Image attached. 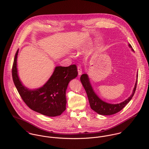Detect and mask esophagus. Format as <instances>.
<instances>
[{
	"instance_id": "1",
	"label": "esophagus",
	"mask_w": 149,
	"mask_h": 149,
	"mask_svg": "<svg viewBox=\"0 0 149 149\" xmlns=\"http://www.w3.org/2000/svg\"><path fill=\"white\" fill-rule=\"evenodd\" d=\"M77 71H78L79 75H81L82 74V69L80 65H77Z\"/></svg>"
}]
</instances>
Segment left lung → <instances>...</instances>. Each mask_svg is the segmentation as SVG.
I'll list each match as a JSON object with an SVG mask.
<instances>
[{
    "label": "left lung",
    "mask_w": 149,
    "mask_h": 149,
    "mask_svg": "<svg viewBox=\"0 0 149 149\" xmlns=\"http://www.w3.org/2000/svg\"><path fill=\"white\" fill-rule=\"evenodd\" d=\"M129 46L131 48H132V46H131L130 44H129ZM132 50H134L132 49ZM137 77H138V74H137ZM80 80L86 92L89 105L91 109L95 111L96 112H97L99 114L103 115H110L115 114L119 112L120 111H121L127 104V103H129V102L132 98L136 91V88L137 82H138V78L136 81L135 85L134 88L132 95L125 101L117 104H109L100 99L94 92L91 85V84L89 81V79L86 74H83L81 76Z\"/></svg>",
    "instance_id": "obj_1"
}]
</instances>
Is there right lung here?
I'll list each match as a JSON object with an SVG mask.
<instances>
[{"label":"right lung","instance_id":"1","mask_svg":"<svg viewBox=\"0 0 149 149\" xmlns=\"http://www.w3.org/2000/svg\"><path fill=\"white\" fill-rule=\"evenodd\" d=\"M17 51L12 68L15 86L25 104L32 110L48 116L60 115L66 109V91L69 81L78 74L76 65L57 66L47 83L42 87L31 91L21 84L17 74Z\"/></svg>","mask_w":149,"mask_h":149}]
</instances>
